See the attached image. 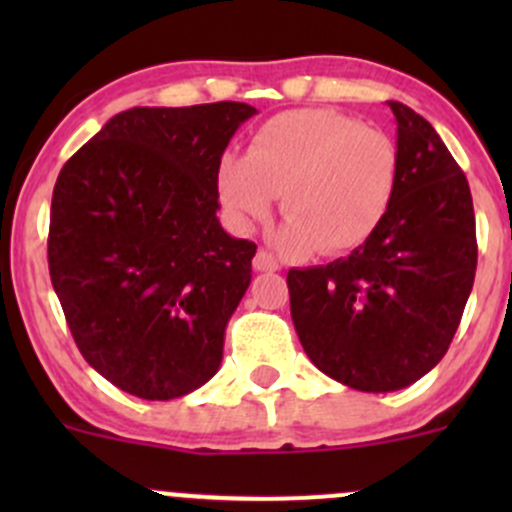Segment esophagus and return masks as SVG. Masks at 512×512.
Returning a JSON list of instances; mask_svg holds the SVG:
<instances>
[{
	"label": "esophagus",
	"instance_id": "esophagus-1",
	"mask_svg": "<svg viewBox=\"0 0 512 512\" xmlns=\"http://www.w3.org/2000/svg\"><path fill=\"white\" fill-rule=\"evenodd\" d=\"M252 267H255L257 272H277L280 270V260H277L270 250L260 247L255 255V260H252Z\"/></svg>",
	"mask_w": 512,
	"mask_h": 512
}]
</instances>
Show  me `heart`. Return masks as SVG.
<instances>
[{"label": "heart", "instance_id": "b5f03b06", "mask_svg": "<svg viewBox=\"0 0 512 512\" xmlns=\"http://www.w3.org/2000/svg\"><path fill=\"white\" fill-rule=\"evenodd\" d=\"M215 185L225 213L245 230L282 195V242L332 255L364 245L384 223L399 185V151L356 118L297 108L262 123L247 156L225 153Z\"/></svg>", "mask_w": 512, "mask_h": 512}]
</instances>
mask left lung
Masks as SVG:
<instances>
[{
  "label": "left lung",
  "mask_w": 512,
  "mask_h": 512,
  "mask_svg": "<svg viewBox=\"0 0 512 512\" xmlns=\"http://www.w3.org/2000/svg\"><path fill=\"white\" fill-rule=\"evenodd\" d=\"M399 185L384 223L349 257L289 270V309L312 364L339 384L386 394L448 352L476 280L468 180L436 128L399 101Z\"/></svg>",
  "instance_id": "8db88e82"
}]
</instances>
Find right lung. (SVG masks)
Instances as JSON below:
<instances>
[{"label": "right lung", "instance_id": "add662e5", "mask_svg": "<svg viewBox=\"0 0 512 512\" xmlns=\"http://www.w3.org/2000/svg\"><path fill=\"white\" fill-rule=\"evenodd\" d=\"M255 113L237 101L128 108L56 178L51 285L79 352L126 394L178 399L218 374L257 245L220 225L215 173Z\"/></svg>", "mask_w": 512, "mask_h": 512}]
</instances>
